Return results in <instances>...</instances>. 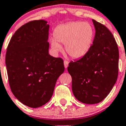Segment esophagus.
Returning <instances> with one entry per match:
<instances>
[{
    "label": "esophagus",
    "instance_id": "34e87169",
    "mask_svg": "<svg viewBox=\"0 0 126 126\" xmlns=\"http://www.w3.org/2000/svg\"><path fill=\"white\" fill-rule=\"evenodd\" d=\"M64 66H65V68H66L68 66V62L67 61H64Z\"/></svg>",
    "mask_w": 126,
    "mask_h": 126
}]
</instances>
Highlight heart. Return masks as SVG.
I'll list each match as a JSON object with an SVG mask.
<instances>
[{"label":"heart","mask_w":126,"mask_h":126,"mask_svg":"<svg viewBox=\"0 0 126 126\" xmlns=\"http://www.w3.org/2000/svg\"><path fill=\"white\" fill-rule=\"evenodd\" d=\"M54 37L50 43L54 52L62 50L60 43L65 44V50L73 58H82L89 51L94 38V29L89 22L72 21L56 28Z\"/></svg>","instance_id":"heart-1"}]
</instances>
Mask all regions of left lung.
Listing matches in <instances>:
<instances>
[{"label": "left lung", "instance_id": "left-lung-1", "mask_svg": "<svg viewBox=\"0 0 126 126\" xmlns=\"http://www.w3.org/2000/svg\"><path fill=\"white\" fill-rule=\"evenodd\" d=\"M96 33L93 45L83 57L71 61L67 68L72 76L76 98L83 104L102 102L115 84L119 52L116 41L107 28L93 19Z\"/></svg>", "mask_w": 126, "mask_h": 126}]
</instances>
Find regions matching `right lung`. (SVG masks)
<instances>
[{
  "mask_svg": "<svg viewBox=\"0 0 126 126\" xmlns=\"http://www.w3.org/2000/svg\"><path fill=\"white\" fill-rule=\"evenodd\" d=\"M33 20L20 27L7 48L6 65L13 95L32 108L47 104L65 70L63 60L48 54L49 24Z\"/></svg>",
  "mask_w": 126,
  "mask_h": 126,
  "instance_id": "right-lung-1",
  "label": "right lung"
}]
</instances>
